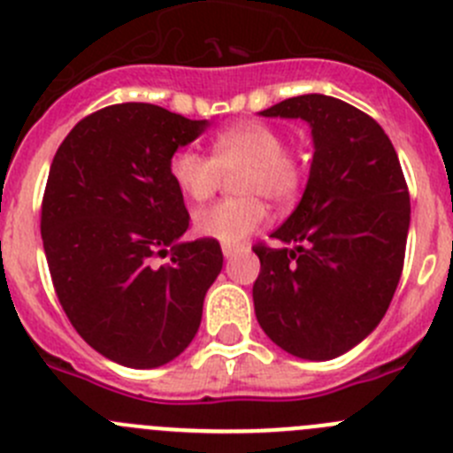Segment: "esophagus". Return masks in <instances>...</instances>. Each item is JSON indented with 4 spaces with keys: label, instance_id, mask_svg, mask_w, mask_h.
<instances>
[{
    "label": "esophagus",
    "instance_id": "34e87169",
    "mask_svg": "<svg viewBox=\"0 0 453 453\" xmlns=\"http://www.w3.org/2000/svg\"><path fill=\"white\" fill-rule=\"evenodd\" d=\"M234 255H239V246H223V257L232 259Z\"/></svg>",
    "mask_w": 453,
    "mask_h": 453
}]
</instances>
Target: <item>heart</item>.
<instances>
[{"mask_svg": "<svg viewBox=\"0 0 453 453\" xmlns=\"http://www.w3.org/2000/svg\"><path fill=\"white\" fill-rule=\"evenodd\" d=\"M234 174L236 198H226L194 214L198 234L234 246L265 221V205L284 207L297 198L303 185V163L286 150L284 134L273 125L248 120L219 131L212 156L196 150H179L169 158V176L192 201H205Z\"/></svg>", "mask_w": 453, "mask_h": 453, "instance_id": "b5f03b06", "label": "heart"}]
</instances>
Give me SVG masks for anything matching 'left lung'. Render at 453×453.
Returning <instances> with one entry per match:
<instances>
[{"instance_id": "left-lung-1", "label": "left lung", "mask_w": 453, "mask_h": 453, "mask_svg": "<svg viewBox=\"0 0 453 453\" xmlns=\"http://www.w3.org/2000/svg\"><path fill=\"white\" fill-rule=\"evenodd\" d=\"M299 118L312 163L295 212L255 246L257 322L286 353L333 360L373 333L398 288L411 205L403 167L382 127L349 103L308 93L264 109Z\"/></svg>"}]
</instances>
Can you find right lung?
<instances>
[{
    "instance_id": "obj_1",
    "label": "right lung",
    "mask_w": 453,
    "mask_h": 453,
    "mask_svg": "<svg viewBox=\"0 0 453 453\" xmlns=\"http://www.w3.org/2000/svg\"><path fill=\"white\" fill-rule=\"evenodd\" d=\"M207 127L156 104H111L82 118L50 163L42 241L55 293L80 337L129 369L188 349L223 268L217 239L180 241L189 214L169 176V158ZM158 254L170 264L154 266Z\"/></svg>"
}]
</instances>
